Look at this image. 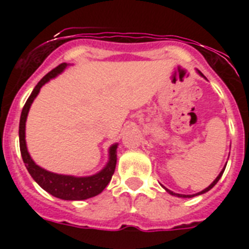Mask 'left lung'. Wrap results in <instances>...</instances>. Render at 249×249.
I'll list each match as a JSON object with an SVG mask.
<instances>
[{
	"label": "left lung",
	"instance_id": "obj_1",
	"mask_svg": "<svg viewBox=\"0 0 249 249\" xmlns=\"http://www.w3.org/2000/svg\"><path fill=\"white\" fill-rule=\"evenodd\" d=\"M198 73H199V74H201V76H202V77H204V76H203V73H202V72H201V71H198ZM224 168H226V166H224ZM224 168H223V169H222V171H221V173H219V175H218V176H217V178H215L214 181H213V182H212V183H211V184H210V186L207 187V188H204V190H203V191H201V192H198V193H196V195H179V193H173V192H172V191H169V190H167L166 187H163V186H162V187H163L164 190H166V191H167V192H168V193H169V195H172V196H176V197H182V198H191V197H195V196H199V195H203V193L208 192V191H210V190H211V188H213V187H214V186H215V184H217V182H218V181H219V178H221V177H222V175H223V172H224Z\"/></svg>",
	"mask_w": 249,
	"mask_h": 249
}]
</instances>
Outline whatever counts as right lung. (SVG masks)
Wrapping results in <instances>:
<instances>
[{
	"instance_id": "add662e5",
	"label": "right lung",
	"mask_w": 249,
	"mask_h": 249,
	"mask_svg": "<svg viewBox=\"0 0 249 249\" xmlns=\"http://www.w3.org/2000/svg\"><path fill=\"white\" fill-rule=\"evenodd\" d=\"M66 67H67V63H61L56 68H53L52 71L48 72L42 80L37 83L28 100L26 101L23 109H22L21 118H19V149H21L22 160H23V163H25L28 173L46 192L54 196L57 198L66 199V201H82V199L91 198V197L100 195L107 187V184L109 183L114 173V169H116V163H117L118 144H112L109 147L108 163L106 164L102 171H100V172L93 176H89V177H74V176L57 175V173L53 172H48L42 167L37 166L34 160L31 158L30 153H28L25 140L26 120H27V114L28 111H30L31 105L35 101V98L37 97L41 87L50 80L54 78L57 74L61 73Z\"/></svg>"
}]
</instances>
